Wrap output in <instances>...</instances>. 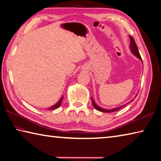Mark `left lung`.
Instances as JSON below:
<instances>
[{
    "label": "left lung",
    "mask_w": 161,
    "mask_h": 161,
    "mask_svg": "<svg viewBox=\"0 0 161 161\" xmlns=\"http://www.w3.org/2000/svg\"><path fill=\"white\" fill-rule=\"evenodd\" d=\"M129 37H130V51H131V52L133 53V54H134L135 56H137V57L138 58H140V59L141 60V61H142L141 56H140V52H139V51H138L137 47V45H136V43H135V40H134V38H133V37H132V36H129ZM137 95H136V96H137ZM136 96H135V97H136ZM91 100H92V104H93V107H94V108H96V109H97V111H100V112H102L110 113V112H113L118 111L119 109H121V108H123V107H124L125 105H126L127 104L130 103V102L133 101V100H134V99L132 100L131 101L128 102V103L125 104V105H121V106H120V107H118V108H115L112 109H103V108H100V107L97 106V105H96V103L94 102V100H93L92 97H91Z\"/></svg>",
    "instance_id": "obj_1"
}]
</instances>
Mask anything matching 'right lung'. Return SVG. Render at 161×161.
<instances>
[{
    "label": "right lung",
    "mask_w": 161,
    "mask_h": 161,
    "mask_svg": "<svg viewBox=\"0 0 161 161\" xmlns=\"http://www.w3.org/2000/svg\"><path fill=\"white\" fill-rule=\"evenodd\" d=\"M63 99H64V97H62L61 98L58 100V102L56 104V105H53V106H52V107H50V108H49L48 109H49V110H52V109H57L58 108H59L60 105H61V103H62V100H63Z\"/></svg>",
    "instance_id": "right-lung-1"
}]
</instances>
